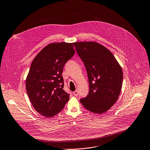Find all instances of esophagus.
<instances>
[{"mask_svg": "<svg viewBox=\"0 0 150 150\" xmlns=\"http://www.w3.org/2000/svg\"><path fill=\"white\" fill-rule=\"evenodd\" d=\"M73 93H74V96H78V92L77 90L74 91Z\"/></svg>", "mask_w": 150, "mask_h": 150, "instance_id": "obj_1", "label": "esophagus"}]
</instances>
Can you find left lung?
<instances>
[{"label":"left lung","instance_id":"1","mask_svg":"<svg viewBox=\"0 0 150 150\" xmlns=\"http://www.w3.org/2000/svg\"><path fill=\"white\" fill-rule=\"evenodd\" d=\"M84 62L89 83L87 96L80 102L87 110L102 114L117 102L122 84V71L112 53L96 42L73 43Z\"/></svg>","mask_w":150,"mask_h":150}]
</instances>
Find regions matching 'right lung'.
Segmentation results:
<instances>
[{"label":"right lung","mask_w":150,"mask_h":150,"mask_svg":"<svg viewBox=\"0 0 150 150\" xmlns=\"http://www.w3.org/2000/svg\"><path fill=\"white\" fill-rule=\"evenodd\" d=\"M75 52L71 43H51L40 51L33 59L25 87L35 110L46 117L60 112L69 99L63 90L62 75L67 61Z\"/></svg>","instance_id":"1"}]
</instances>
